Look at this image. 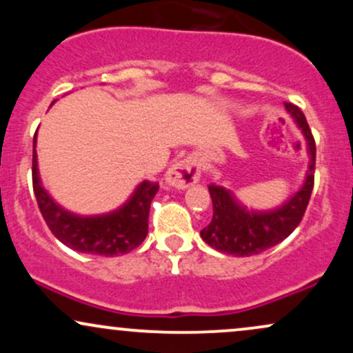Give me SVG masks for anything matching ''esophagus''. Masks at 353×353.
Masks as SVG:
<instances>
[{
  "instance_id": "34e87169",
  "label": "esophagus",
  "mask_w": 353,
  "mask_h": 353,
  "mask_svg": "<svg viewBox=\"0 0 353 353\" xmlns=\"http://www.w3.org/2000/svg\"><path fill=\"white\" fill-rule=\"evenodd\" d=\"M201 177V168L199 163L196 159H182L177 161L176 164H172L169 168V171L165 172V184L171 185L176 189H188L190 185L196 184Z\"/></svg>"
}]
</instances>
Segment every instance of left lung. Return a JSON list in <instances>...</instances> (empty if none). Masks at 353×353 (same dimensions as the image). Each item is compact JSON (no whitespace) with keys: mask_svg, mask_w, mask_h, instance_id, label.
<instances>
[{"mask_svg":"<svg viewBox=\"0 0 353 353\" xmlns=\"http://www.w3.org/2000/svg\"><path fill=\"white\" fill-rule=\"evenodd\" d=\"M283 106L305 139L309 156L305 179L294 194L272 209L247 208V204H242L230 189L210 184L209 192L214 216L208 228L201 230V237L217 252L236 257H249L264 252L289 237L305 214L314 189L315 141L301 109L290 103H283Z\"/></svg>","mask_w":353,"mask_h":353,"instance_id":"left-lung-1","label":"left lung"}]
</instances>
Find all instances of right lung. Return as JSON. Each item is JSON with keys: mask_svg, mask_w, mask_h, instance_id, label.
<instances>
[{"mask_svg": "<svg viewBox=\"0 0 353 353\" xmlns=\"http://www.w3.org/2000/svg\"><path fill=\"white\" fill-rule=\"evenodd\" d=\"M36 136L38 131L33 139V189L39 210L54 237L76 252L104 257L128 254L143 244L148 236L149 208L159 184L149 181L139 182L128 201L109 212L94 216L71 212L59 205L43 188L38 169Z\"/></svg>", "mask_w": 353, "mask_h": 353, "instance_id": "add662e5", "label": "right lung"}]
</instances>
